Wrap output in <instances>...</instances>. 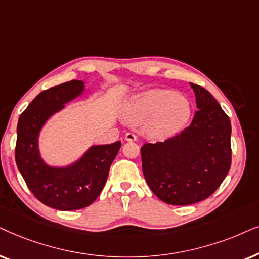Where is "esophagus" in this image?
<instances>
[{
	"mask_svg": "<svg viewBox=\"0 0 259 259\" xmlns=\"http://www.w3.org/2000/svg\"><path fill=\"white\" fill-rule=\"evenodd\" d=\"M124 139H125V141H130V142H133V141H136L137 137L135 134L133 133H126L125 135H124Z\"/></svg>",
	"mask_w": 259,
	"mask_h": 259,
	"instance_id": "obj_1",
	"label": "esophagus"
}]
</instances>
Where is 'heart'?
I'll list each match as a JSON object with an SVG mask.
<instances>
[{"label": "heart", "mask_w": 259, "mask_h": 259, "mask_svg": "<svg viewBox=\"0 0 259 259\" xmlns=\"http://www.w3.org/2000/svg\"><path fill=\"white\" fill-rule=\"evenodd\" d=\"M191 115L188 99L165 89L140 92L129 99L123 109V116L127 122H146L144 134L151 140H165L177 135L187 125Z\"/></svg>", "instance_id": "1"}]
</instances>
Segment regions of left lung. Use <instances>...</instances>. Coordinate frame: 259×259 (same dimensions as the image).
Segmentation results:
<instances>
[{
	"label": "left lung",
	"mask_w": 259,
	"mask_h": 259,
	"mask_svg": "<svg viewBox=\"0 0 259 259\" xmlns=\"http://www.w3.org/2000/svg\"><path fill=\"white\" fill-rule=\"evenodd\" d=\"M196 108L191 125L179 135L141 148L148 186L169 205H191L207 199L231 167V122L207 90L189 82Z\"/></svg>",
	"instance_id": "8db88e82"
}]
</instances>
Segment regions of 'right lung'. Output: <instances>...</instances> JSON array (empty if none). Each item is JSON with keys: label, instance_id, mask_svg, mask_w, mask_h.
Masks as SVG:
<instances>
[{"label": "right lung", "instance_id": "1", "mask_svg": "<svg viewBox=\"0 0 259 259\" xmlns=\"http://www.w3.org/2000/svg\"><path fill=\"white\" fill-rule=\"evenodd\" d=\"M85 82L71 80L41 92L17 123L15 160L30 192L48 207L74 211L91 205L104 187L120 142L91 146L67 165H51L41 156L39 137L47 120L86 94Z\"/></svg>", "mask_w": 259, "mask_h": 259}]
</instances>
